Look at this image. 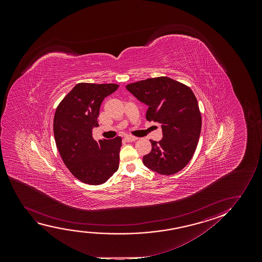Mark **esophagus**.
Listing matches in <instances>:
<instances>
[{
    "instance_id": "obj_1",
    "label": "esophagus",
    "mask_w": 262,
    "mask_h": 262,
    "mask_svg": "<svg viewBox=\"0 0 262 262\" xmlns=\"http://www.w3.org/2000/svg\"><path fill=\"white\" fill-rule=\"evenodd\" d=\"M124 140L127 142H133V141H135L137 140V138L136 137L127 136L124 138Z\"/></svg>"
}]
</instances>
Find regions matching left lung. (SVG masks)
I'll list each match as a JSON object with an SVG mask.
<instances>
[{
  "mask_svg": "<svg viewBox=\"0 0 262 262\" xmlns=\"http://www.w3.org/2000/svg\"><path fill=\"white\" fill-rule=\"evenodd\" d=\"M126 89L148 105L146 119L161 124L163 139L150 140L152 149L143 157L147 168L171 176L193 157L201 130V114L192 90L168 77L130 83Z\"/></svg>",
  "mask_w": 262,
  "mask_h": 262,
  "instance_id": "obj_1",
  "label": "left lung"
}]
</instances>
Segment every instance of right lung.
Returning a JSON list of instances; mask_svg holds the SVG:
<instances>
[{
    "mask_svg": "<svg viewBox=\"0 0 262 262\" xmlns=\"http://www.w3.org/2000/svg\"><path fill=\"white\" fill-rule=\"evenodd\" d=\"M117 84L79 83L58 104L54 118V140L61 159L82 183H105L119 167L122 138L94 140L92 129L104 97L118 89Z\"/></svg>",
    "mask_w": 262,
    "mask_h": 262,
    "instance_id": "add662e5",
    "label": "right lung"
}]
</instances>
